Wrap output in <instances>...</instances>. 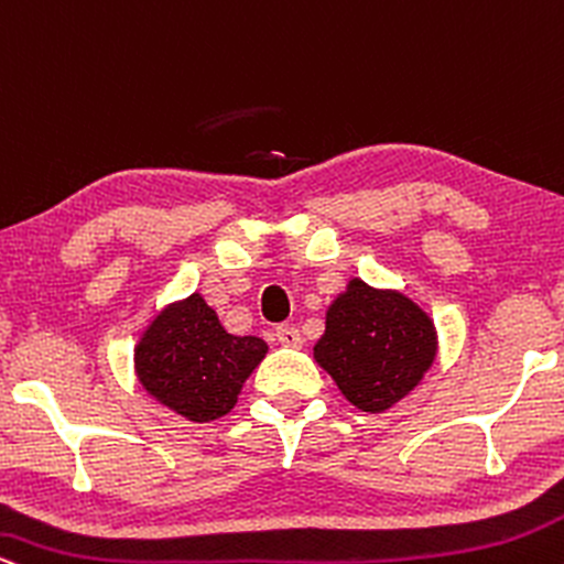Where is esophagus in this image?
I'll use <instances>...</instances> for the list:
<instances>
[{"label": "esophagus", "mask_w": 564, "mask_h": 564, "mask_svg": "<svg viewBox=\"0 0 564 564\" xmlns=\"http://www.w3.org/2000/svg\"><path fill=\"white\" fill-rule=\"evenodd\" d=\"M276 340L288 348H297L303 343V337H301V329H297L295 324H280V327H276Z\"/></svg>", "instance_id": "1"}]
</instances>
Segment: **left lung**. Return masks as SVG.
I'll return each mask as SVG.
<instances>
[{"mask_svg":"<svg viewBox=\"0 0 564 564\" xmlns=\"http://www.w3.org/2000/svg\"><path fill=\"white\" fill-rule=\"evenodd\" d=\"M314 356L354 406L386 412L414 390L433 364L435 327L401 293L350 280L327 311V329Z\"/></svg>","mask_w":564,"mask_h":564,"instance_id":"8db88e82","label":"left lung"}]
</instances>
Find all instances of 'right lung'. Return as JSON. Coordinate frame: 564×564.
<instances>
[{"instance_id": "obj_1", "label": "right lung", "mask_w": 564, "mask_h": 564, "mask_svg": "<svg viewBox=\"0 0 564 564\" xmlns=\"http://www.w3.org/2000/svg\"><path fill=\"white\" fill-rule=\"evenodd\" d=\"M263 356L261 337L229 335L197 293L165 308L134 350L148 393L192 422L227 414Z\"/></svg>"}]
</instances>
